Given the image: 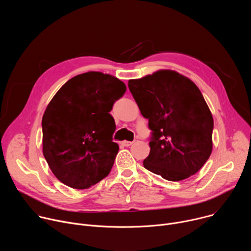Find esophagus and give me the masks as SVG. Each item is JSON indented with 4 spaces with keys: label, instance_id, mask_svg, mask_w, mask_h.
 Listing matches in <instances>:
<instances>
[{
    "label": "esophagus",
    "instance_id": "obj_1",
    "mask_svg": "<svg viewBox=\"0 0 251 251\" xmlns=\"http://www.w3.org/2000/svg\"><path fill=\"white\" fill-rule=\"evenodd\" d=\"M121 144L123 146H125V147H129V146H131L133 144V142H131V141H123V142H121Z\"/></svg>",
    "mask_w": 251,
    "mask_h": 251
}]
</instances>
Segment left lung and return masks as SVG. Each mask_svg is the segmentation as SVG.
<instances>
[{
    "label": "left lung",
    "mask_w": 251,
    "mask_h": 251,
    "mask_svg": "<svg viewBox=\"0 0 251 251\" xmlns=\"http://www.w3.org/2000/svg\"><path fill=\"white\" fill-rule=\"evenodd\" d=\"M128 87L152 131L144 167L172 182L199 172L211 154L213 119L198 86L176 71L159 70L129 80Z\"/></svg>",
    "instance_id": "8db88e82"
}]
</instances>
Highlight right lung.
Segmentation results:
<instances>
[{"mask_svg":"<svg viewBox=\"0 0 251 251\" xmlns=\"http://www.w3.org/2000/svg\"><path fill=\"white\" fill-rule=\"evenodd\" d=\"M126 91L124 82L97 71L69 79L43 116V153L64 185L84 190L108 176L119 150L109 114Z\"/></svg>","mask_w":251,"mask_h":251,"instance_id":"obj_1","label":"right lung"}]
</instances>
